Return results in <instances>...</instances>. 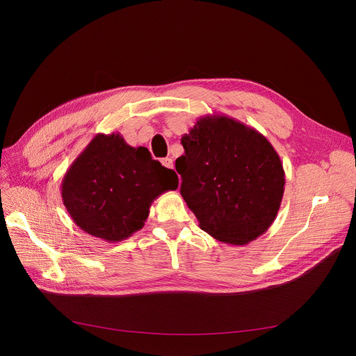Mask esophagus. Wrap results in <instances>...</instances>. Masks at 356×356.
<instances>
[{"label":"esophagus","mask_w":356,"mask_h":356,"mask_svg":"<svg viewBox=\"0 0 356 356\" xmlns=\"http://www.w3.org/2000/svg\"><path fill=\"white\" fill-rule=\"evenodd\" d=\"M160 161H161V165H163L166 169H173V159L165 157V159H161Z\"/></svg>","instance_id":"obj_1"}]
</instances>
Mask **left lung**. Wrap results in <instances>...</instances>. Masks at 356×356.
Segmentation results:
<instances>
[{"label":"left lung","instance_id":"8db88e82","mask_svg":"<svg viewBox=\"0 0 356 356\" xmlns=\"http://www.w3.org/2000/svg\"><path fill=\"white\" fill-rule=\"evenodd\" d=\"M181 145L180 195L200 229L233 245L264 234L285 184L280 156L266 136L233 118L207 115L181 136Z\"/></svg>","mask_w":356,"mask_h":356}]
</instances>
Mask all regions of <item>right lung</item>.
<instances>
[{
    "mask_svg": "<svg viewBox=\"0 0 356 356\" xmlns=\"http://www.w3.org/2000/svg\"><path fill=\"white\" fill-rule=\"evenodd\" d=\"M179 177L143 147L119 134H98L62 179L60 195L85 233L118 243L140 230L161 193L176 190Z\"/></svg>",
    "mask_w": 356,
    "mask_h": 356,
    "instance_id": "add662e5",
    "label": "right lung"
}]
</instances>
